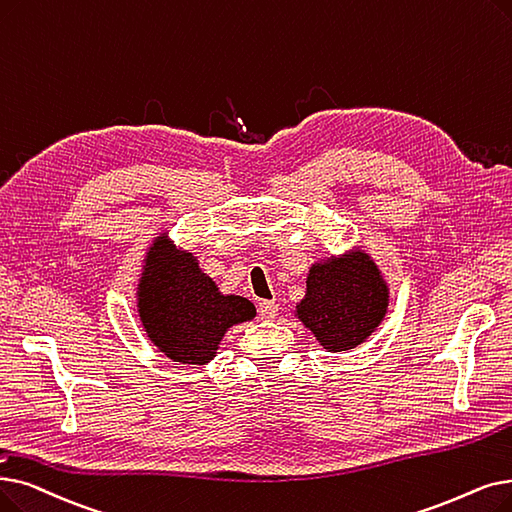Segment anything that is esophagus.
Returning a JSON list of instances; mask_svg holds the SVG:
<instances>
[{
  "mask_svg": "<svg viewBox=\"0 0 512 512\" xmlns=\"http://www.w3.org/2000/svg\"><path fill=\"white\" fill-rule=\"evenodd\" d=\"M257 309H259V318L265 322H270L278 316V305L274 301H261Z\"/></svg>",
  "mask_w": 512,
  "mask_h": 512,
  "instance_id": "esophagus-1",
  "label": "esophagus"
}]
</instances>
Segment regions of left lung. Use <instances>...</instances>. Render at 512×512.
Instances as JSON below:
<instances>
[{
  "label": "left lung",
  "mask_w": 512,
  "mask_h": 512,
  "mask_svg": "<svg viewBox=\"0 0 512 512\" xmlns=\"http://www.w3.org/2000/svg\"><path fill=\"white\" fill-rule=\"evenodd\" d=\"M389 307V286L374 259L355 247L311 263L295 316L330 353L366 343Z\"/></svg>",
  "instance_id": "obj_1"
}]
</instances>
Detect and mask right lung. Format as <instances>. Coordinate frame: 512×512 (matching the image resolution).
Masks as SVG:
<instances>
[{"label": "right lung", "instance_id": "obj_1", "mask_svg": "<svg viewBox=\"0 0 512 512\" xmlns=\"http://www.w3.org/2000/svg\"><path fill=\"white\" fill-rule=\"evenodd\" d=\"M136 295L150 343L171 362L188 366L209 364L226 332L257 314L249 299L221 293L194 253L177 249L169 232L148 247Z\"/></svg>", "mask_w": 512, "mask_h": 512}]
</instances>
